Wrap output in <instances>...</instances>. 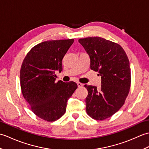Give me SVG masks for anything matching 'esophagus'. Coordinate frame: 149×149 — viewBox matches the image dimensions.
Wrapping results in <instances>:
<instances>
[{
	"instance_id": "34e87169",
	"label": "esophagus",
	"mask_w": 149,
	"mask_h": 149,
	"mask_svg": "<svg viewBox=\"0 0 149 149\" xmlns=\"http://www.w3.org/2000/svg\"><path fill=\"white\" fill-rule=\"evenodd\" d=\"M77 84L78 88H81V87H83V84H82V83H77Z\"/></svg>"
}]
</instances>
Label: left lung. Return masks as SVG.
<instances>
[{
    "instance_id": "8db88e82",
    "label": "left lung",
    "mask_w": 149,
    "mask_h": 149,
    "mask_svg": "<svg viewBox=\"0 0 149 149\" xmlns=\"http://www.w3.org/2000/svg\"><path fill=\"white\" fill-rule=\"evenodd\" d=\"M90 58V68L99 72L101 86L85 84L86 111L97 120L111 116L124 104L131 88V68L125 50L119 44L100 37L79 40Z\"/></svg>"
}]
</instances>
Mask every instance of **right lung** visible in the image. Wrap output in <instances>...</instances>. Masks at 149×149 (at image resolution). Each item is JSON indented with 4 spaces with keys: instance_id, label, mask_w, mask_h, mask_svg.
<instances>
[{
    "instance_id": "right-lung-1",
    "label": "right lung",
    "mask_w": 149,
    "mask_h": 149,
    "mask_svg": "<svg viewBox=\"0 0 149 149\" xmlns=\"http://www.w3.org/2000/svg\"><path fill=\"white\" fill-rule=\"evenodd\" d=\"M74 42L68 39L42 42L29 50L22 62V94L31 111L45 121H56L64 115L67 100L77 88L73 81L55 82V71H62V60Z\"/></svg>"
}]
</instances>
